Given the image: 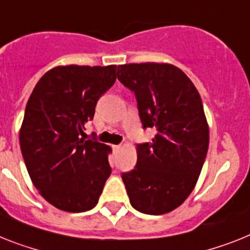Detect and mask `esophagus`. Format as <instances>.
Segmentation results:
<instances>
[{
  "label": "esophagus",
  "instance_id": "34e87169",
  "mask_svg": "<svg viewBox=\"0 0 250 250\" xmlns=\"http://www.w3.org/2000/svg\"><path fill=\"white\" fill-rule=\"evenodd\" d=\"M121 145H113V150L114 151H118V150H121Z\"/></svg>",
  "mask_w": 250,
  "mask_h": 250
}]
</instances>
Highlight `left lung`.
Here are the masks:
<instances>
[{
	"instance_id": "obj_1",
	"label": "left lung",
	"mask_w": 250,
	"mask_h": 250,
	"mask_svg": "<svg viewBox=\"0 0 250 250\" xmlns=\"http://www.w3.org/2000/svg\"><path fill=\"white\" fill-rule=\"evenodd\" d=\"M117 77L135 93L144 128L156 129L152 142L136 146L135 169L122 174L129 202L147 215L170 212L194 189L208 150L200 93L170 63L121 64Z\"/></svg>"
}]
</instances>
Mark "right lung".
Instances as JSON below:
<instances>
[{"label": "right lung", "instance_id": "right-lung-1", "mask_svg": "<svg viewBox=\"0 0 250 250\" xmlns=\"http://www.w3.org/2000/svg\"><path fill=\"white\" fill-rule=\"evenodd\" d=\"M117 66H57L35 85L25 108L20 147L44 200L66 212L96 206L112 169V148L83 140L100 96L115 83Z\"/></svg>", "mask_w": 250, "mask_h": 250}]
</instances>
